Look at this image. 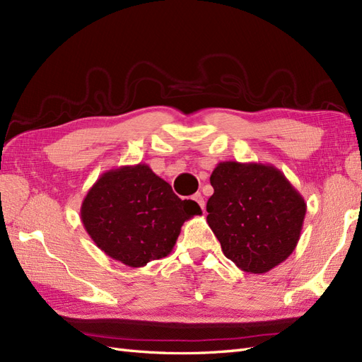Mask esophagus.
Segmentation results:
<instances>
[{"label":"esophagus","mask_w":362,"mask_h":362,"mask_svg":"<svg viewBox=\"0 0 362 362\" xmlns=\"http://www.w3.org/2000/svg\"><path fill=\"white\" fill-rule=\"evenodd\" d=\"M193 201H196L199 204V206L202 208V211L205 210V201H204V196L201 194V193H196V194H193Z\"/></svg>","instance_id":"34e87169"}]
</instances>
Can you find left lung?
Listing matches in <instances>:
<instances>
[{
    "label": "left lung",
    "instance_id": "left-lung-1",
    "mask_svg": "<svg viewBox=\"0 0 362 362\" xmlns=\"http://www.w3.org/2000/svg\"><path fill=\"white\" fill-rule=\"evenodd\" d=\"M210 182L206 222L226 258L247 273H267L300 238L306 202L272 164L221 161Z\"/></svg>",
    "mask_w": 362,
    "mask_h": 362
}]
</instances>
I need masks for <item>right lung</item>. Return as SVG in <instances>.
<instances>
[{
  "label": "right lung",
  "mask_w": 362,
  "mask_h": 362,
  "mask_svg": "<svg viewBox=\"0 0 362 362\" xmlns=\"http://www.w3.org/2000/svg\"><path fill=\"white\" fill-rule=\"evenodd\" d=\"M80 213L93 243L128 267L168 257L184 222L202 214L198 204L181 201L145 163L104 172Z\"/></svg>",
  "instance_id": "add662e5"
}]
</instances>
